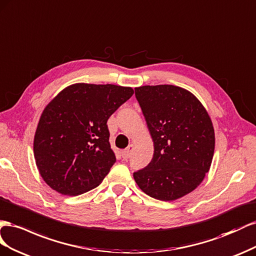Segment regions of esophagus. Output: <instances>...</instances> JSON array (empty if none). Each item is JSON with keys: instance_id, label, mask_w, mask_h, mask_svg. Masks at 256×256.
I'll use <instances>...</instances> for the list:
<instances>
[{"instance_id": "obj_1", "label": "esophagus", "mask_w": 256, "mask_h": 256, "mask_svg": "<svg viewBox=\"0 0 256 256\" xmlns=\"http://www.w3.org/2000/svg\"><path fill=\"white\" fill-rule=\"evenodd\" d=\"M133 147H134L133 144H130L126 149H124V150L122 151V156H123L124 160H128V158H130V156H132Z\"/></svg>"}]
</instances>
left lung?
Instances as JSON below:
<instances>
[{
	"label": "left lung",
	"instance_id": "1",
	"mask_svg": "<svg viewBox=\"0 0 256 256\" xmlns=\"http://www.w3.org/2000/svg\"><path fill=\"white\" fill-rule=\"evenodd\" d=\"M135 96L154 144L151 162L134 172L142 191L170 202L191 193L208 172L214 130L192 93L172 84L136 88Z\"/></svg>",
	"mask_w": 256,
	"mask_h": 256
}]
</instances>
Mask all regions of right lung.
I'll use <instances>...</instances> for the list:
<instances>
[{
  "label": "right lung",
  "mask_w": 256,
  "mask_h": 256,
  "mask_svg": "<svg viewBox=\"0 0 256 256\" xmlns=\"http://www.w3.org/2000/svg\"><path fill=\"white\" fill-rule=\"evenodd\" d=\"M133 93L128 86L77 84L46 106L34 137V158L51 188L75 196L103 181L116 162L107 120Z\"/></svg>",
  "instance_id": "1"
}]
</instances>
